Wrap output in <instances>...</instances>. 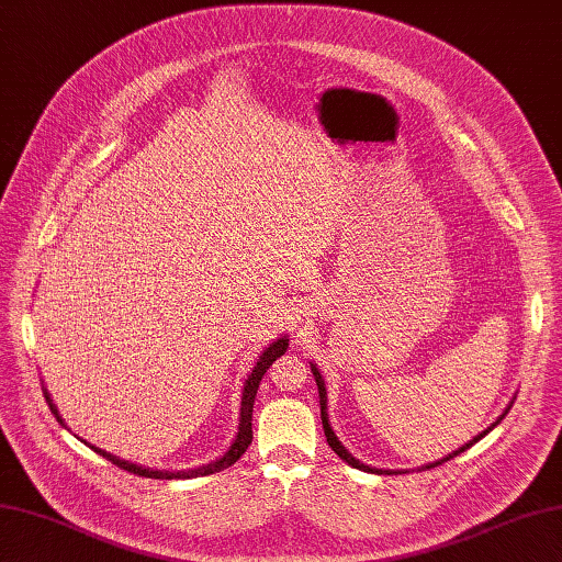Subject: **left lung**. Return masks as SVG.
<instances>
[{
	"instance_id": "8db88e82",
	"label": "left lung",
	"mask_w": 562,
	"mask_h": 562,
	"mask_svg": "<svg viewBox=\"0 0 562 562\" xmlns=\"http://www.w3.org/2000/svg\"><path fill=\"white\" fill-rule=\"evenodd\" d=\"M311 371H313V378H316V385H318V397H321V419H323V430H325V438H328V446H330V448H333L337 454H340V460H345L349 467H355V469H363V472H375V469H371V467H367V464H361L359 460L351 458V452H347V450H345V446H342V442L337 440V436L333 434V428H330V424H328V414H325V383H323V378H321V373H318V369H316V367H311ZM505 414H507V409H505ZM505 414H503L501 419L495 422L493 426H498V424L505 419ZM493 426H488V430H491ZM488 430H484V434L476 436L474 440H469L467 446H462L460 450H454L452 454H448V458H442L440 462H434V464H426L424 469H434V467H438V464H442V462H448V460H452V458H458L460 452H464L467 448H472L476 440L484 438V436L488 434Z\"/></svg>"
}]
</instances>
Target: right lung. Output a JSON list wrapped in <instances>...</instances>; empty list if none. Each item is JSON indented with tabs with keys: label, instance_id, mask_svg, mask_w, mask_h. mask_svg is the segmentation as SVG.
<instances>
[{
	"label": "right lung",
	"instance_id": "1",
	"mask_svg": "<svg viewBox=\"0 0 562 562\" xmlns=\"http://www.w3.org/2000/svg\"><path fill=\"white\" fill-rule=\"evenodd\" d=\"M286 345H290V340H286V337H280V340H278V342H272V345H270V347L263 351V355H260V359L256 361V367H254V371H251V375H249V381H246V385H244L239 436L234 438L232 448H229L225 454H222L220 460L211 462V464H207V467L189 469V472H155V469H143V467H138V464L124 462V460H116L114 454L104 452V450H98V448H93V450H95L98 454H102L104 460H110L112 464H116V467H120V469H124V472H132V474L146 476V479H193V476H207V474L222 472V469H227V467H232L234 462H237V460L241 458V454L246 452V448L251 446V438H254V430H251V416H254V400H256V390H258L260 381H263L266 371L272 367V361L280 359V357L284 355ZM45 400H47V404H49L52 414H55L57 419L61 422V416L57 414V407H55V404H52V400H49V395H47V390H45Z\"/></svg>",
	"mask_w": 562,
	"mask_h": 562
}]
</instances>
